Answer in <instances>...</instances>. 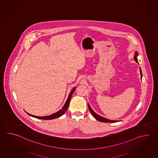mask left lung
I'll return each instance as SVG.
<instances>
[{
  "instance_id": "1",
  "label": "left lung",
  "mask_w": 158,
  "mask_h": 158,
  "mask_svg": "<svg viewBox=\"0 0 158 158\" xmlns=\"http://www.w3.org/2000/svg\"><path fill=\"white\" fill-rule=\"evenodd\" d=\"M137 56H138V53H137V52H135V54L134 56V59L135 60V61L137 63H139L138 60H137ZM139 71H140V74H141V78L142 77V74L141 69V68H139ZM88 107H89V109L90 110V113L92 114V115L96 118V119L100 121V122H106V123H115L118 122V120H110V119H107L106 118H105L103 117L100 116L98 115V114H97L96 113L94 112V110L92 109V108L90 107V105L88 104Z\"/></svg>"
}]
</instances>
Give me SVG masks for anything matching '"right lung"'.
<instances>
[{"label": "right lung", "mask_w": 158, "mask_h": 158, "mask_svg": "<svg viewBox=\"0 0 158 158\" xmlns=\"http://www.w3.org/2000/svg\"><path fill=\"white\" fill-rule=\"evenodd\" d=\"M75 88L76 87H74V88L71 90V92H70L68 99H67L66 102L64 103V106L62 107V109L59 110L57 113H54V114L50 115L49 116H34V115H32L30 114L29 113H27V114L29 115L30 116H32V117H34V118H37V119H43V120H51V119H55V118H58L60 116H62L63 114H64V113L66 112V111L68 109L69 104L70 103V101L71 100V96H72L73 94L74 93V91L75 90Z\"/></svg>", "instance_id": "right-lung-1"}]
</instances>
